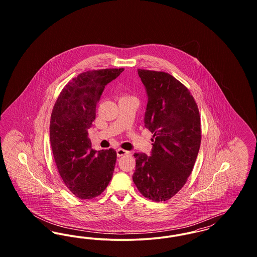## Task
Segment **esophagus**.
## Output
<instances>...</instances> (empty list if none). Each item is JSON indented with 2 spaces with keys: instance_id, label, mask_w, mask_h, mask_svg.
<instances>
[{
  "instance_id": "esophagus-1",
  "label": "esophagus",
  "mask_w": 257,
  "mask_h": 257,
  "mask_svg": "<svg viewBox=\"0 0 257 257\" xmlns=\"http://www.w3.org/2000/svg\"><path fill=\"white\" fill-rule=\"evenodd\" d=\"M127 154H129V151H127V150H124L122 148L116 149V155H117V157H121V156L127 155Z\"/></svg>"
}]
</instances>
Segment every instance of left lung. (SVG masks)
<instances>
[{
	"label": "left lung",
	"mask_w": 257,
	"mask_h": 257,
	"mask_svg": "<svg viewBox=\"0 0 257 257\" xmlns=\"http://www.w3.org/2000/svg\"><path fill=\"white\" fill-rule=\"evenodd\" d=\"M146 87L145 126L153 134L151 156L135 153L133 181L153 201L176 195L190 176L201 142L200 117L188 88L171 74L138 69Z\"/></svg>",
	"instance_id": "obj_1"
}]
</instances>
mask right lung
Here are the masks:
<instances>
[{
	"label": "right lung",
	"instance_id": "add662e5",
	"mask_svg": "<svg viewBox=\"0 0 257 257\" xmlns=\"http://www.w3.org/2000/svg\"><path fill=\"white\" fill-rule=\"evenodd\" d=\"M123 68L86 71L61 90L50 121V143L59 173L69 191L81 199L101 195L110 183L116 152L91 148L87 131L96 115V105L105 86Z\"/></svg>",
	"mask_w": 257,
	"mask_h": 257
}]
</instances>
